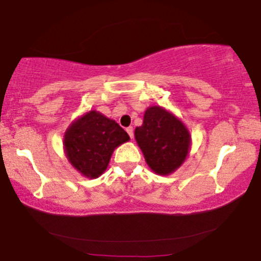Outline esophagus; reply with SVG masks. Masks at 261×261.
<instances>
[{
    "mask_svg": "<svg viewBox=\"0 0 261 261\" xmlns=\"http://www.w3.org/2000/svg\"><path fill=\"white\" fill-rule=\"evenodd\" d=\"M126 131H127L128 136H130V138L133 139V138H134V128L131 127V126H130V127H127V128H126Z\"/></svg>",
    "mask_w": 261,
    "mask_h": 261,
    "instance_id": "1",
    "label": "esophagus"
}]
</instances>
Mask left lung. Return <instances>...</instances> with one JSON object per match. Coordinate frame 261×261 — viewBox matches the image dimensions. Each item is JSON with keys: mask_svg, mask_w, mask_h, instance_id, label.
<instances>
[{"mask_svg": "<svg viewBox=\"0 0 261 261\" xmlns=\"http://www.w3.org/2000/svg\"><path fill=\"white\" fill-rule=\"evenodd\" d=\"M135 139L150 169L160 175L175 172L191 147L188 128L160 106L146 110L143 125L135 128Z\"/></svg>", "mask_w": 261, "mask_h": 261, "instance_id": "left-lung-1", "label": "left lung"}]
</instances>
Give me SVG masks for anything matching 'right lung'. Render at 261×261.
Listing matches in <instances>:
<instances>
[{"instance_id":"right-lung-1","label":"right lung","mask_w":261,"mask_h":261,"mask_svg":"<svg viewBox=\"0 0 261 261\" xmlns=\"http://www.w3.org/2000/svg\"><path fill=\"white\" fill-rule=\"evenodd\" d=\"M130 140L125 130L111 118L89 111L67 128L64 150L70 164L87 178H98L109 167L112 152Z\"/></svg>"}]
</instances>
